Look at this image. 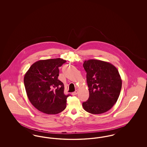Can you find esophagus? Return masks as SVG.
<instances>
[{
	"mask_svg": "<svg viewBox=\"0 0 147 147\" xmlns=\"http://www.w3.org/2000/svg\"><path fill=\"white\" fill-rule=\"evenodd\" d=\"M78 90H76V91H74V92H72V95H76L77 94H78Z\"/></svg>",
	"mask_w": 147,
	"mask_h": 147,
	"instance_id": "esophagus-1",
	"label": "esophagus"
}]
</instances>
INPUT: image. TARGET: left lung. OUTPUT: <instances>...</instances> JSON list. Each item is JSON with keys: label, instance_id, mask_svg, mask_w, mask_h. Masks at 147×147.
Returning <instances> with one entry per match:
<instances>
[{"label": "left lung", "instance_id": "left-lung-1", "mask_svg": "<svg viewBox=\"0 0 147 147\" xmlns=\"http://www.w3.org/2000/svg\"><path fill=\"white\" fill-rule=\"evenodd\" d=\"M86 72L89 97L83 103L86 112L101 114L110 110L117 102L122 88L117 69L109 62L89 59L83 63Z\"/></svg>", "mask_w": 147, "mask_h": 147}]
</instances>
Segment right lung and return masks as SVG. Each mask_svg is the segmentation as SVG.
Here are the masks:
<instances>
[{
    "instance_id": "right-lung-1",
    "label": "right lung",
    "mask_w": 147,
    "mask_h": 147,
    "mask_svg": "<svg viewBox=\"0 0 147 147\" xmlns=\"http://www.w3.org/2000/svg\"><path fill=\"white\" fill-rule=\"evenodd\" d=\"M67 61L62 58L40 60L32 64L25 73L24 82L26 92L35 108L43 113L55 115L63 111L68 95L58 79L59 67Z\"/></svg>"
}]
</instances>
